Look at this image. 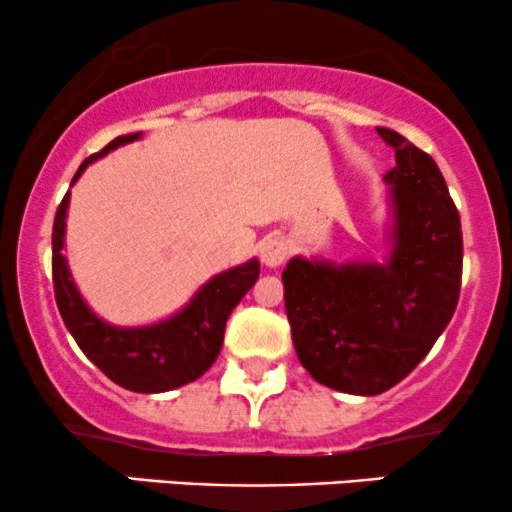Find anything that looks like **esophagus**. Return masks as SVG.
<instances>
[{
	"mask_svg": "<svg viewBox=\"0 0 512 512\" xmlns=\"http://www.w3.org/2000/svg\"><path fill=\"white\" fill-rule=\"evenodd\" d=\"M289 255V245L279 238H269L260 245V260L264 267H279Z\"/></svg>",
	"mask_w": 512,
	"mask_h": 512,
	"instance_id": "1",
	"label": "esophagus"
}]
</instances>
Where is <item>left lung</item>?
I'll return each mask as SVG.
<instances>
[{
  "label": "left lung",
  "instance_id": "obj_1",
  "mask_svg": "<svg viewBox=\"0 0 512 512\" xmlns=\"http://www.w3.org/2000/svg\"><path fill=\"white\" fill-rule=\"evenodd\" d=\"M395 149L385 262L291 257L286 315L298 361L320 385L373 397L424 361L460 298V214L436 161L395 129L378 127Z\"/></svg>",
  "mask_w": 512,
  "mask_h": 512
}]
</instances>
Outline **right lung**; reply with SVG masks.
Masks as SVG:
<instances>
[{"label":"right lung","mask_w":512,"mask_h":512,"mask_svg":"<svg viewBox=\"0 0 512 512\" xmlns=\"http://www.w3.org/2000/svg\"><path fill=\"white\" fill-rule=\"evenodd\" d=\"M137 139H142V132L122 134L103 151L86 158L76 170L72 185L93 161ZM67 211L69 192L64 195L52 226V284L64 325L88 361L96 363L113 383L142 395L170 392L202 378L219 356L228 315L260 276L257 257L211 276L178 313L151 325L120 327L93 313L74 284L64 257Z\"/></svg>","instance_id":"1"}]
</instances>
